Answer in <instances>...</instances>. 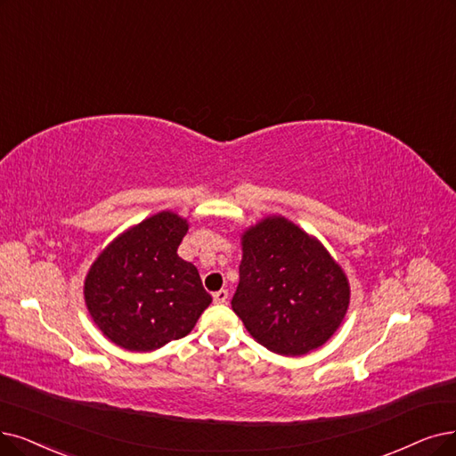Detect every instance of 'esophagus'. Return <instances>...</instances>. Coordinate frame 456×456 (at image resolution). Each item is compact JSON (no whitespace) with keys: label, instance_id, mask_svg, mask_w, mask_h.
I'll return each instance as SVG.
<instances>
[{"label":"esophagus","instance_id":"1","mask_svg":"<svg viewBox=\"0 0 456 456\" xmlns=\"http://www.w3.org/2000/svg\"><path fill=\"white\" fill-rule=\"evenodd\" d=\"M213 301H215L216 305H224V303L228 301V291H226V289L215 291V294H213Z\"/></svg>","mask_w":456,"mask_h":456}]
</instances>
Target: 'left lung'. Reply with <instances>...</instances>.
<instances>
[{
	"instance_id": "1",
	"label": "left lung",
	"mask_w": 456,
	"mask_h": 456,
	"mask_svg": "<svg viewBox=\"0 0 456 456\" xmlns=\"http://www.w3.org/2000/svg\"><path fill=\"white\" fill-rule=\"evenodd\" d=\"M241 250L232 308L254 340L305 355L335 335L350 306V281L314 235L267 215L241 233Z\"/></svg>"
}]
</instances>
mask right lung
Wrapping results in <instances>:
<instances>
[{
	"label": "right lung",
	"mask_w": 456,
	"mask_h": 456,
	"mask_svg": "<svg viewBox=\"0 0 456 456\" xmlns=\"http://www.w3.org/2000/svg\"><path fill=\"white\" fill-rule=\"evenodd\" d=\"M187 218L160 211L126 228L91 264L84 301L101 333L129 352L187 337L211 305L198 269L177 256Z\"/></svg>",
	"instance_id": "obj_1"
}]
</instances>
